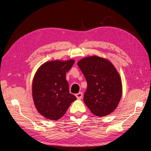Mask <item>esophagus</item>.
Returning a JSON list of instances; mask_svg holds the SVG:
<instances>
[{
	"label": "esophagus",
	"mask_w": 151,
	"mask_h": 151,
	"mask_svg": "<svg viewBox=\"0 0 151 151\" xmlns=\"http://www.w3.org/2000/svg\"><path fill=\"white\" fill-rule=\"evenodd\" d=\"M76 97L77 98V99H81L82 97H83V93L80 92V93L76 94Z\"/></svg>",
	"instance_id": "1"
}]
</instances>
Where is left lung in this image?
Returning a JSON list of instances; mask_svg holds the SVG:
<instances>
[{
	"mask_svg": "<svg viewBox=\"0 0 151 151\" xmlns=\"http://www.w3.org/2000/svg\"><path fill=\"white\" fill-rule=\"evenodd\" d=\"M87 82L83 101L92 113L105 116L116 109L122 96L121 78L109 60L98 56L82 58L77 63Z\"/></svg>",
	"mask_w": 151,
	"mask_h": 151,
	"instance_id": "8db88e82",
	"label": "left lung"
}]
</instances>
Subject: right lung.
I'll return each mask as SVG.
<instances>
[{"label":"right lung","mask_w":151,"mask_h":151,"mask_svg":"<svg viewBox=\"0 0 151 151\" xmlns=\"http://www.w3.org/2000/svg\"><path fill=\"white\" fill-rule=\"evenodd\" d=\"M75 60L48 61L40 66L32 81V98L37 111L49 120L60 119L76 98L69 93L66 74Z\"/></svg>","instance_id":"1"}]
</instances>
